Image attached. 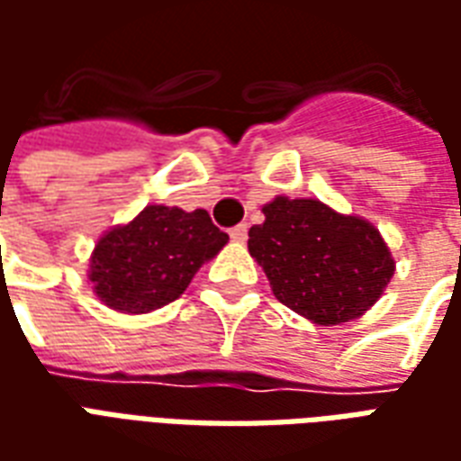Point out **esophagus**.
<instances>
[{"mask_svg": "<svg viewBox=\"0 0 461 461\" xmlns=\"http://www.w3.org/2000/svg\"><path fill=\"white\" fill-rule=\"evenodd\" d=\"M247 231H249L247 224H237V227H231L230 230V237L234 241H247Z\"/></svg>", "mask_w": 461, "mask_h": 461, "instance_id": "34e87169", "label": "esophagus"}]
</instances>
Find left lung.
<instances>
[{"label":"left lung","instance_id":"1","mask_svg":"<svg viewBox=\"0 0 461 461\" xmlns=\"http://www.w3.org/2000/svg\"><path fill=\"white\" fill-rule=\"evenodd\" d=\"M264 217L249 230V254L274 296L313 323L357 319L393 279L395 261L370 221L289 197L269 202Z\"/></svg>","mask_w":461,"mask_h":461}]
</instances>
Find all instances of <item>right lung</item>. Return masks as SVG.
I'll list each match as a JSON object with an SVG mask.
<instances>
[{
    "instance_id": "right-lung-1",
    "label": "right lung",
    "mask_w": 461,
    "mask_h": 461,
    "mask_svg": "<svg viewBox=\"0 0 461 461\" xmlns=\"http://www.w3.org/2000/svg\"><path fill=\"white\" fill-rule=\"evenodd\" d=\"M227 240L204 210L150 204L98 240L88 279L105 306L148 313L177 299Z\"/></svg>"
}]
</instances>
